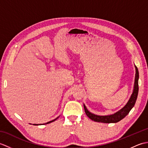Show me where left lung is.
Listing matches in <instances>:
<instances>
[{
    "instance_id": "1",
    "label": "left lung",
    "mask_w": 148,
    "mask_h": 148,
    "mask_svg": "<svg viewBox=\"0 0 148 148\" xmlns=\"http://www.w3.org/2000/svg\"><path fill=\"white\" fill-rule=\"evenodd\" d=\"M136 67V79H135V84H134V89L133 91V93L132 94L130 99L128 100V102L124 108H123L121 110H119L117 112L114 113V114L108 115V116H98L93 114L92 113L90 112L88 109H86V106L84 105V111H85L86 114L88 117L90 118L92 120L97 121V122H101V123H117L123 119L125 116H126L130 110L132 109L134 106L135 103H136V100L138 95V92H139V84H138V80H139V71H138V69Z\"/></svg>"
}]
</instances>
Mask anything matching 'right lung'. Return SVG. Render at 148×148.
<instances>
[{
  "instance_id": "right-lung-1",
  "label": "right lung",
  "mask_w": 148,
  "mask_h": 148,
  "mask_svg": "<svg viewBox=\"0 0 148 148\" xmlns=\"http://www.w3.org/2000/svg\"><path fill=\"white\" fill-rule=\"evenodd\" d=\"M57 118H56V119H53V120H52V121H49V122H48V123H46V124H48V123H51V122H53V121H55L56 119ZM34 125H38V124H34Z\"/></svg>"
}]
</instances>
